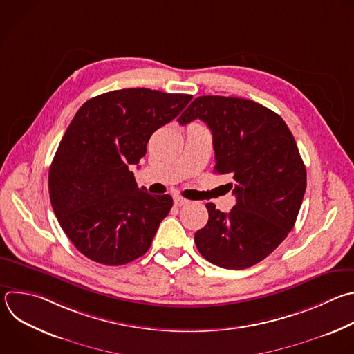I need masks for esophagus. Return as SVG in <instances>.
<instances>
[{
  "mask_svg": "<svg viewBox=\"0 0 354 354\" xmlns=\"http://www.w3.org/2000/svg\"><path fill=\"white\" fill-rule=\"evenodd\" d=\"M174 204H175L176 207H182V205L189 204V200H186V198H183V197H180V196H175V197H174Z\"/></svg>",
  "mask_w": 354,
  "mask_h": 354,
  "instance_id": "34e87169",
  "label": "esophagus"
}]
</instances>
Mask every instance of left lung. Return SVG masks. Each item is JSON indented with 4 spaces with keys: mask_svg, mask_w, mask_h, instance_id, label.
Returning a JSON list of instances; mask_svg holds the SVG:
<instances>
[{
    "mask_svg": "<svg viewBox=\"0 0 354 354\" xmlns=\"http://www.w3.org/2000/svg\"><path fill=\"white\" fill-rule=\"evenodd\" d=\"M207 124L214 171L229 175L236 196L227 214L207 203L208 222L194 233L200 254L226 270H245L268 257L293 229L307 185L306 167L282 118L246 98L201 95L179 116Z\"/></svg>",
    "mask_w": 354,
    "mask_h": 354,
    "instance_id": "obj_1",
    "label": "left lung"
}]
</instances>
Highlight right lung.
<instances>
[{
    "mask_svg": "<svg viewBox=\"0 0 354 354\" xmlns=\"http://www.w3.org/2000/svg\"><path fill=\"white\" fill-rule=\"evenodd\" d=\"M192 98L122 88L79 108L50 167L48 190L61 227L83 256L124 266L150 249L172 197L139 189L129 167L139 164L151 135Z\"/></svg>",
    "mask_w": 354,
    "mask_h": 354,
    "instance_id": "right-lung-1",
    "label": "right lung"
}]
</instances>
